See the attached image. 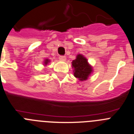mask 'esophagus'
Wrapping results in <instances>:
<instances>
[{"label": "esophagus", "mask_w": 134, "mask_h": 134, "mask_svg": "<svg viewBox=\"0 0 134 134\" xmlns=\"http://www.w3.org/2000/svg\"><path fill=\"white\" fill-rule=\"evenodd\" d=\"M59 60H60V61L65 62L66 60V56H64V55L59 56Z\"/></svg>", "instance_id": "obj_1"}]
</instances>
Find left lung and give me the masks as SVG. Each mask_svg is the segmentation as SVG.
<instances>
[{
	"label": "left lung",
	"instance_id": "1",
	"mask_svg": "<svg viewBox=\"0 0 134 134\" xmlns=\"http://www.w3.org/2000/svg\"><path fill=\"white\" fill-rule=\"evenodd\" d=\"M74 76L79 81H83L88 79L89 76L93 72V67L89 64L87 59L82 54H78L76 59L72 62Z\"/></svg>",
	"mask_w": 134,
	"mask_h": 134
}]
</instances>
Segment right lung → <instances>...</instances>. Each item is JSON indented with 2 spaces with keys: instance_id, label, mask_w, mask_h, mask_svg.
Instances as JSON below:
<instances>
[{
  "instance_id": "add662e5",
  "label": "right lung",
  "mask_w": 134,
  "mask_h": 134,
  "mask_svg": "<svg viewBox=\"0 0 134 134\" xmlns=\"http://www.w3.org/2000/svg\"><path fill=\"white\" fill-rule=\"evenodd\" d=\"M50 62H51V60H50V59H44V62H43V65H44V66H46Z\"/></svg>"
}]
</instances>
